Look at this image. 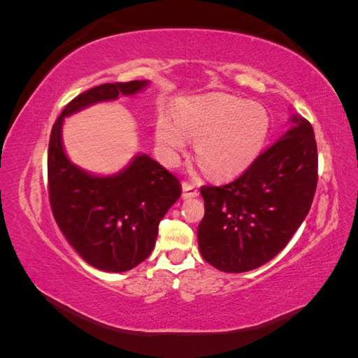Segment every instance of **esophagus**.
Returning <instances> with one entry per match:
<instances>
[{"instance_id":"1","label":"esophagus","mask_w":358,"mask_h":358,"mask_svg":"<svg viewBox=\"0 0 358 358\" xmlns=\"http://www.w3.org/2000/svg\"><path fill=\"white\" fill-rule=\"evenodd\" d=\"M199 188L194 187L192 183L188 182H183L182 183V197L183 199H194V197H199Z\"/></svg>"}]
</instances>
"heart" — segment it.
Segmentation results:
<instances>
[{
    "mask_svg": "<svg viewBox=\"0 0 358 358\" xmlns=\"http://www.w3.org/2000/svg\"><path fill=\"white\" fill-rule=\"evenodd\" d=\"M158 117L155 138L167 161H175L196 142V158L210 176H239L262 154L270 133V116L262 104L236 96H212L183 101L173 112Z\"/></svg>",
    "mask_w": 358,
    "mask_h": 358,
    "instance_id": "1",
    "label": "heart"
}]
</instances>
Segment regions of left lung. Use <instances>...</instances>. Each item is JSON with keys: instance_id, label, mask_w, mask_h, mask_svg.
Masks as SVG:
<instances>
[{"instance_id": "8db88e82", "label": "left lung", "mask_w": 358, "mask_h": 358, "mask_svg": "<svg viewBox=\"0 0 358 358\" xmlns=\"http://www.w3.org/2000/svg\"><path fill=\"white\" fill-rule=\"evenodd\" d=\"M294 124L236 180L201 187V257L222 272L242 273L270 262L287 246L310 209L318 182L313 128Z\"/></svg>"}]
</instances>
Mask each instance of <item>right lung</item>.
Listing matches in <instances>:
<instances>
[{
    "label": "right lung",
    "instance_id": "add662e5",
    "mask_svg": "<svg viewBox=\"0 0 358 358\" xmlns=\"http://www.w3.org/2000/svg\"><path fill=\"white\" fill-rule=\"evenodd\" d=\"M148 80L95 86L73 99L52 127L48 150L49 201L53 218L86 263L104 272H127L150 255L159 221L180 197V182L146 154L112 176L74 166L62 146L64 117L101 101L134 95Z\"/></svg>",
    "mask_w": 358,
    "mask_h": 358
}]
</instances>
